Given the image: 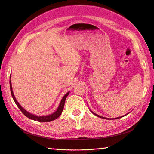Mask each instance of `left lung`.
Masks as SVG:
<instances>
[{"mask_svg":"<svg viewBox=\"0 0 154 154\" xmlns=\"http://www.w3.org/2000/svg\"><path fill=\"white\" fill-rule=\"evenodd\" d=\"M90 111H91V112L92 113V114H94V115H95L96 116H97V117H100V118H102V119H119V118H121V117H124V116H127V114L129 113H128L127 114H125V115H124V116H121V117H118L112 118V119H111V118H106V117H103L100 116H98V115H97V114H96L95 113H94L93 112H92V111H91V109H90Z\"/></svg>","mask_w":154,"mask_h":154,"instance_id":"obj_1","label":"left lung"}]
</instances>
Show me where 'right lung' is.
Listing matches in <instances>:
<instances>
[{
    "mask_svg": "<svg viewBox=\"0 0 154 154\" xmlns=\"http://www.w3.org/2000/svg\"><path fill=\"white\" fill-rule=\"evenodd\" d=\"M10 78H11V75H10ZM10 91H11V94H12V98L14 99V102H15L17 106L18 107L19 109L21 111V112H22L26 117H27L29 119L34 120V121H40V122H48V121H54V120H55L56 119H57V118H58L61 115V113H62V111L63 109V107H64V104H65L66 99L67 98V96H68L69 94V92H67V93L63 96L62 100H61L60 104L58 106V109H57L56 111H55L54 112L51 113V114H50V115H48V116H36V115H34V114H33V113H31L29 112H28L25 109L23 108V107L20 104L19 102L17 101L15 96H14V92H13V91H12V83H11V81H10Z\"/></svg>",
    "mask_w": 154,
    "mask_h": 154,
    "instance_id": "add662e5",
    "label": "right lung"
}]
</instances>
